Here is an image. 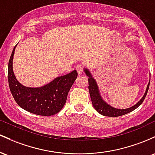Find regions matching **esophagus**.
I'll use <instances>...</instances> for the list:
<instances>
[{
  "instance_id": "1",
  "label": "esophagus",
  "mask_w": 155,
  "mask_h": 155,
  "mask_svg": "<svg viewBox=\"0 0 155 155\" xmlns=\"http://www.w3.org/2000/svg\"><path fill=\"white\" fill-rule=\"evenodd\" d=\"M76 69H77L78 74H82L83 72V66L82 65V64H78V65L77 66V67H76Z\"/></svg>"
}]
</instances>
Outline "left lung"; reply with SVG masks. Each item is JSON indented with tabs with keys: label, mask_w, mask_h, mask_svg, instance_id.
I'll list each match as a JSON object with an SVG mask.
<instances>
[{
	"label": "left lung",
	"mask_w": 155,
	"mask_h": 155,
	"mask_svg": "<svg viewBox=\"0 0 155 155\" xmlns=\"http://www.w3.org/2000/svg\"><path fill=\"white\" fill-rule=\"evenodd\" d=\"M85 72H86V75L88 77V91H89L90 97H91L92 105H93L94 107L95 110H96L97 112L100 113V114H102V115L105 116L117 117V116L124 115V114H128V113L134 110L135 109H136L137 107H139V106L141 105V103L143 102L146 96H147L148 90H149L150 81H149V84H148L147 91H146L145 94H144L143 97H142L141 100L139 101L136 105L133 106V107H130V108L122 109V110L116 109V108H114V107H111V106H110L109 105H107L106 102H105L103 100H102V99L101 98L100 95V93H99L98 87H97L96 81H95L94 79L91 77V74H90V72H88V70L86 69Z\"/></svg>",
	"instance_id": "8db88e82"
}]
</instances>
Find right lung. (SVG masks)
I'll use <instances>...</instances> for the list:
<instances>
[{"mask_svg":"<svg viewBox=\"0 0 155 155\" xmlns=\"http://www.w3.org/2000/svg\"><path fill=\"white\" fill-rule=\"evenodd\" d=\"M14 48L8 65V81L15 102L24 110L36 115H55L62 109L71 87L77 78L76 70L55 78L51 83L40 88H28L17 81L12 69Z\"/></svg>","mask_w":155,"mask_h":155,"instance_id":"add662e5","label":"right lung"}]
</instances>
